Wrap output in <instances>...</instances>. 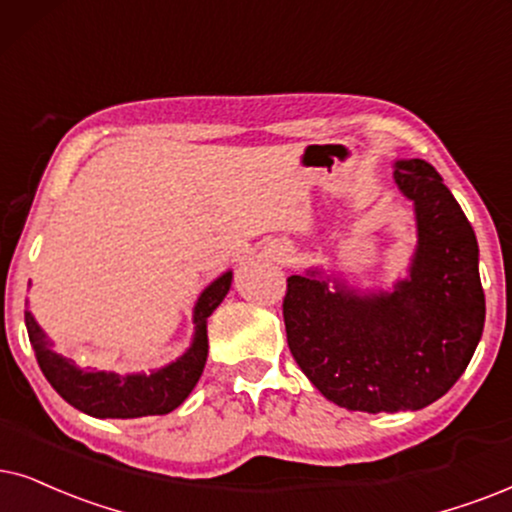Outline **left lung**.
Wrapping results in <instances>:
<instances>
[{"label": "left lung", "instance_id": "8db88e82", "mask_svg": "<svg viewBox=\"0 0 512 512\" xmlns=\"http://www.w3.org/2000/svg\"><path fill=\"white\" fill-rule=\"evenodd\" d=\"M394 184L413 203L416 250L390 290L349 286L340 271L288 278V347L323 397L349 411H418L468 368L484 331L480 248L439 172L394 160Z\"/></svg>", "mask_w": 512, "mask_h": 512}]
</instances>
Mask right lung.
<instances>
[{"mask_svg": "<svg viewBox=\"0 0 512 512\" xmlns=\"http://www.w3.org/2000/svg\"><path fill=\"white\" fill-rule=\"evenodd\" d=\"M234 271H224L203 293L193 307V338L186 352L170 364L139 373H115L82 368L73 359L51 349L49 335L42 331L32 312L25 309V328L35 349L37 364L51 387L75 406L94 418H144L165 416L184 404L203 375L208 361V319L229 293Z\"/></svg>", "mask_w": 512, "mask_h": 512, "instance_id": "add662e5", "label": "right lung"}]
</instances>
